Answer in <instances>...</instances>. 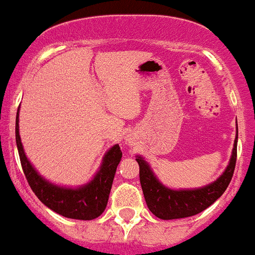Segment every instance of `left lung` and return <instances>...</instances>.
Listing matches in <instances>:
<instances>
[{"instance_id":"1","label":"left lung","mask_w":255,"mask_h":255,"mask_svg":"<svg viewBox=\"0 0 255 255\" xmlns=\"http://www.w3.org/2000/svg\"><path fill=\"white\" fill-rule=\"evenodd\" d=\"M237 138L239 131L236 129L232 154L223 174L213 183L193 189H172L166 187L155 176L150 164L141 155H136V160L140 166L141 188L149 210L159 219L171 220L193 217L213 205L224 193L233 176L237 157Z\"/></svg>"}]
</instances>
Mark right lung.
<instances>
[{"label": "right lung", "mask_w": 255, "mask_h": 255, "mask_svg": "<svg viewBox=\"0 0 255 255\" xmlns=\"http://www.w3.org/2000/svg\"><path fill=\"white\" fill-rule=\"evenodd\" d=\"M15 138L24 175L33 193L50 210L70 219L92 220L106 209L115 172L122 159L119 145L111 146L102 158L101 166L92 180L79 187H63L46 180L29 162L19 134V109L15 121Z\"/></svg>", "instance_id": "1"}]
</instances>
